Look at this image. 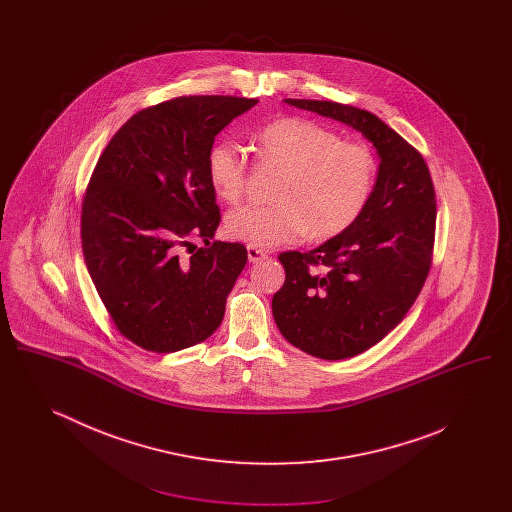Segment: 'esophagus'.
<instances>
[{
    "instance_id": "esophagus-1",
    "label": "esophagus",
    "mask_w": 512,
    "mask_h": 512,
    "mask_svg": "<svg viewBox=\"0 0 512 512\" xmlns=\"http://www.w3.org/2000/svg\"><path fill=\"white\" fill-rule=\"evenodd\" d=\"M247 259L249 263H259L263 259H267V253L259 247H253V245H247Z\"/></svg>"
}]
</instances>
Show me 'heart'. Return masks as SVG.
<instances>
[{"label": "heart", "instance_id": "heart-1", "mask_svg": "<svg viewBox=\"0 0 512 512\" xmlns=\"http://www.w3.org/2000/svg\"><path fill=\"white\" fill-rule=\"evenodd\" d=\"M259 161L282 171L276 205H245L228 213L224 230L232 240L272 249L301 236L318 242L349 230L365 213L378 165L363 144L343 142L340 134L309 119L286 117L255 134ZM247 159L230 144L219 142L207 153V178L226 203H236L245 188Z\"/></svg>", "mask_w": 512, "mask_h": 512}]
</instances>
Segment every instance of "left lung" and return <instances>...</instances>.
Masks as SVG:
<instances>
[{
    "instance_id": "1",
    "label": "left lung",
    "mask_w": 512,
    "mask_h": 512,
    "mask_svg": "<svg viewBox=\"0 0 512 512\" xmlns=\"http://www.w3.org/2000/svg\"><path fill=\"white\" fill-rule=\"evenodd\" d=\"M284 101L361 132L380 159L361 219L307 253L278 257L286 270L272 297L280 334L318 359H349L384 340L424 286L436 230L434 184L422 155L376 115L336 101Z\"/></svg>"
}]
</instances>
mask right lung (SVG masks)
I'll list each match as a JSON object with an SVG mask.
<instances>
[{"label":"right lung","mask_w":512,"mask_h":512,"mask_svg":"<svg viewBox=\"0 0 512 512\" xmlns=\"http://www.w3.org/2000/svg\"><path fill=\"white\" fill-rule=\"evenodd\" d=\"M257 101L184 96L147 107L99 157L82 203L84 261L119 332L147 351L192 347L222 322L247 249L209 242L220 213L207 153ZM188 235L208 247L180 262Z\"/></svg>","instance_id":"1"}]
</instances>
